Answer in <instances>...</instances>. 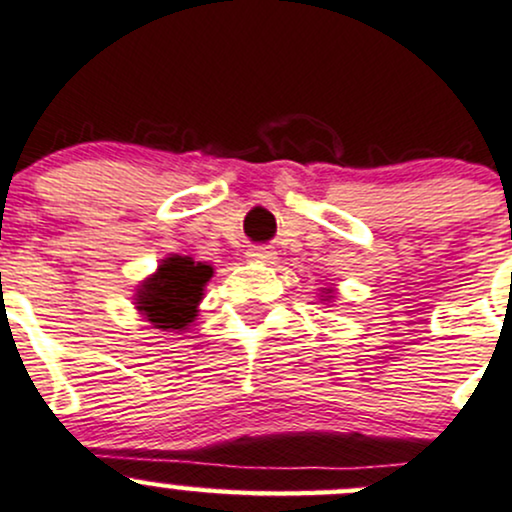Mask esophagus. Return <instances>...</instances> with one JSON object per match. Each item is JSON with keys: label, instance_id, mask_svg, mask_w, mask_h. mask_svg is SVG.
I'll return each instance as SVG.
<instances>
[{"label": "esophagus", "instance_id": "34e87169", "mask_svg": "<svg viewBox=\"0 0 512 512\" xmlns=\"http://www.w3.org/2000/svg\"><path fill=\"white\" fill-rule=\"evenodd\" d=\"M246 256H249L251 261H258V263H273V261H276V251H271L268 246H251V249L246 251Z\"/></svg>", "mask_w": 512, "mask_h": 512}]
</instances>
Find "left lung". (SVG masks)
Listing matches in <instances>:
<instances>
[{"mask_svg": "<svg viewBox=\"0 0 512 512\" xmlns=\"http://www.w3.org/2000/svg\"><path fill=\"white\" fill-rule=\"evenodd\" d=\"M324 293H327V295H324V300H332L334 298V290L327 288V290H324Z\"/></svg>", "mask_w": 512, "mask_h": 512, "instance_id": "8db88e82", "label": "left lung"}]
</instances>
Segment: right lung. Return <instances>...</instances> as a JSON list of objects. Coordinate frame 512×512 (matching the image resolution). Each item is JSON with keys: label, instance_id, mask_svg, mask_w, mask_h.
I'll return each mask as SVG.
<instances>
[{"label": "right lung", "instance_id": "obj_1", "mask_svg": "<svg viewBox=\"0 0 512 512\" xmlns=\"http://www.w3.org/2000/svg\"><path fill=\"white\" fill-rule=\"evenodd\" d=\"M212 273V266L192 261L190 256L173 254L163 258L158 271L136 288V310L161 332L188 329V324L195 322L197 305Z\"/></svg>", "mask_w": 512, "mask_h": 512}]
</instances>
